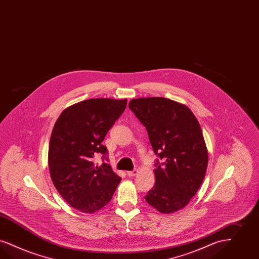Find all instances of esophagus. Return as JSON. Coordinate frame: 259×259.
I'll list each match as a JSON object with an SVG mask.
<instances>
[{
    "mask_svg": "<svg viewBox=\"0 0 259 259\" xmlns=\"http://www.w3.org/2000/svg\"><path fill=\"white\" fill-rule=\"evenodd\" d=\"M139 172V170L138 169H134V170H129V171H127V176H135Z\"/></svg>",
    "mask_w": 259,
    "mask_h": 259,
    "instance_id": "obj_1",
    "label": "esophagus"
}]
</instances>
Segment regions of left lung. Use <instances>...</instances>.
Listing matches in <instances>:
<instances>
[{
  "label": "left lung",
  "instance_id": "1",
  "mask_svg": "<svg viewBox=\"0 0 259 259\" xmlns=\"http://www.w3.org/2000/svg\"><path fill=\"white\" fill-rule=\"evenodd\" d=\"M129 108L146 128L154 153L155 185L145 200L160 213L184 208L206 174L208 151L197 117L184 104L165 97L132 99Z\"/></svg>",
  "mask_w": 259,
  "mask_h": 259
}]
</instances>
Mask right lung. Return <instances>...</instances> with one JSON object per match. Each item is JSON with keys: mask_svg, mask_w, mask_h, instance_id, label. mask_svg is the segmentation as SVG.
<instances>
[{"mask_svg": "<svg viewBox=\"0 0 259 259\" xmlns=\"http://www.w3.org/2000/svg\"><path fill=\"white\" fill-rule=\"evenodd\" d=\"M127 99L93 98L62 111L53 128L48 166L53 184L63 199L83 213L92 214L107 205L121 178L110 165L93 163L107 154L104 138L120 114Z\"/></svg>", "mask_w": 259, "mask_h": 259, "instance_id": "add662e5", "label": "right lung"}]
</instances>
